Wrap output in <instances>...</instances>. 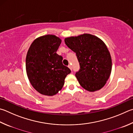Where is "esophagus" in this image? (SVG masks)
<instances>
[{"label":"esophagus","mask_w":133,"mask_h":133,"mask_svg":"<svg viewBox=\"0 0 133 133\" xmlns=\"http://www.w3.org/2000/svg\"><path fill=\"white\" fill-rule=\"evenodd\" d=\"M68 67H69V68L71 70H72V68H71V65H70V64H69V66H68Z\"/></svg>","instance_id":"34e87169"}]
</instances>
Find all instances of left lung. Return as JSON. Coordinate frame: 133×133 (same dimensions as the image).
Masks as SVG:
<instances>
[{
	"label": "left lung",
	"instance_id": "left-lung-1",
	"mask_svg": "<svg viewBox=\"0 0 133 133\" xmlns=\"http://www.w3.org/2000/svg\"><path fill=\"white\" fill-rule=\"evenodd\" d=\"M64 42L76 54L80 69L76 76L80 85L90 92L99 90L112 71V59L105 43L90 34L66 38Z\"/></svg>",
	"mask_w": 133,
	"mask_h": 133
}]
</instances>
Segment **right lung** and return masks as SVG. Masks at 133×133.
<instances>
[{
  "instance_id": "obj_1",
  "label": "right lung",
  "mask_w": 133,
  "mask_h": 133,
  "mask_svg": "<svg viewBox=\"0 0 133 133\" xmlns=\"http://www.w3.org/2000/svg\"><path fill=\"white\" fill-rule=\"evenodd\" d=\"M62 40L54 35L38 37L31 43L26 54V71L36 91L53 96L62 90L64 79L71 73L62 63L63 57L56 54Z\"/></svg>"
}]
</instances>
